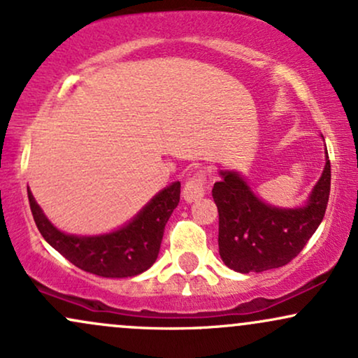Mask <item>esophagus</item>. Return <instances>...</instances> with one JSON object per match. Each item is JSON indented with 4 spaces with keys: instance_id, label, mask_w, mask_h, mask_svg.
<instances>
[{
    "instance_id": "obj_1",
    "label": "esophagus",
    "mask_w": 358,
    "mask_h": 358,
    "mask_svg": "<svg viewBox=\"0 0 358 358\" xmlns=\"http://www.w3.org/2000/svg\"><path fill=\"white\" fill-rule=\"evenodd\" d=\"M205 193H207V175H205L203 170H196L185 182L183 196L187 202H195V200L202 199Z\"/></svg>"
}]
</instances>
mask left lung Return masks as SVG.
Returning a JSON list of instances; mask_svg holds the SVG:
<instances>
[{"label":"left lung","mask_w":358,"mask_h":358,"mask_svg":"<svg viewBox=\"0 0 358 358\" xmlns=\"http://www.w3.org/2000/svg\"><path fill=\"white\" fill-rule=\"evenodd\" d=\"M212 188L219 210V252L237 273H262L281 268L301 252L318 229L330 196L331 170L327 165L306 207L286 210L257 199L248 183L232 171H220Z\"/></svg>","instance_id":"1"}]
</instances>
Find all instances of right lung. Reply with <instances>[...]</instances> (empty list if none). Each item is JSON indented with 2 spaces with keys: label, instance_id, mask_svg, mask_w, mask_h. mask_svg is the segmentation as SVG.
Returning <instances> with one entry per match:
<instances>
[{
  "label": "right lung",
  "instance_id": "obj_1",
  "mask_svg": "<svg viewBox=\"0 0 358 358\" xmlns=\"http://www.w3.org/2000/svg\"><path fill=\"white\" fill-rule=\"evenodd\" d=\"M31 215L43 239L73 266L102 278H131L153 266L165 225L180 202V182L151 200L129 224L97 237L67 236L48 222L28 190Z\"/></svg>",
  "mask_w": 358,
  "mask_h": 358
}]
</instances>
